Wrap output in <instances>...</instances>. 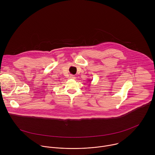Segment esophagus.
<instances>
[{
	"label": "esophagus",
	"mask_w": 155,
	"mask_h": 155,
	"mask_svg": "<svg viewBox=\"0 0 155 155\" xmlns=\"http://www.w3.org/2000/svg\"><path fill=\"white\" fill-rule=\"evenodd\" d=\"M75 75H70V77H69V78H71V79H73V80H74V79H75Z\"/></svg>",
	"instance_id": "obj_1"
}]
</instances>
